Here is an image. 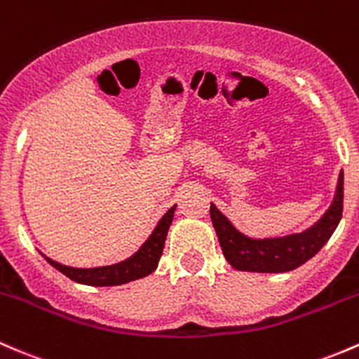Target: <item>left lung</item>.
I'll return each mask as SVG.
<instances>
[{
    "label": "left lung",
    "mask_w": 359,
    "mask_h": 359,
    "mask_svg": "<svg viewBox=\"0 0 359 359\" xmlns=\"http://www.w3.org/2000/svg\"><path fill=\"white\" fill-rule=\"evenodd\" d=\"M344 204V172L341 171L335 188V197L327 212L313 226L301 233L275 238H252L243 235L226 216L210 204V219L226 261L238 271L285 273L299 268L320 252L328 242L342 217Z\"/></svg>",
    "instance_id": "left-lung-1"
}]
</instances>
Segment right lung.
I'll list each match as a JSON object with an SVG mask.
<instances>
[{
  "label": "right lung",
  "instance_id": "right-lung-1",
  "mask_svg": "<svg viewBox=\"0 0 359 359\" xmlns=\"http://www.w3.org/2000/svg\"><path fill=\"white\" fill-rule=\"evenodd\" d=\"M176 205H172L161 221L157 223L152 235L145 240L138 252L133 254L128 259L116 262L110 266H98V268H72V266L60 264V262L50 259L44 256V259L50 262L53 268L58 271L64 273L70 280L83 285H93V287H112V285H123V283L133 282V280L143 278V276L150 275L157 268L158 259L164 250L165 236H168V230L172 223L175 217Z\"/></svg>",
  "mask_w": 359,
  "mask_h": 359
}]
</instances>
